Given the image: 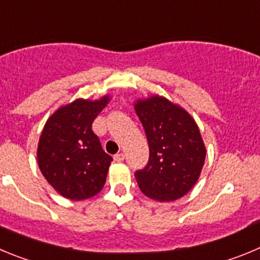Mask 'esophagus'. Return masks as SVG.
Instances as JSON below:
<instances>
[{
	"mask_svg": "<svg viewBox=\"0 0 260 260\" xmlns=\"http://www.w3.org/2000/svg\"><path fill=\"white\" fill-rule=\"evenodd\" d=\"M114 160H115V162H123V160H124V154L119 153L116 154V155H114Z\"/></svg>",
	"mask_w": 260,
	"mask_h": 260,
	"instance_id": "34e87169",
	"label": "esophagus"
}]
</instances>
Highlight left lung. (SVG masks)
<instances>
[{"instance_id": "1", "label": "left lung", "mask_w": 260, "mask_h": 260, "mask_svg": "<svg viewBox=\"0 0 260 260\" xmlns=\"http://www.w3.org/2000/svg\"><path fill=\"white\" fill-rule=\"evenodd\" d=\"M149 142V163L135 177L146 197L170 202L184 197L200 179L206 146L193 116L163 95L135 102Z\"/></svg>"}]
</instances>
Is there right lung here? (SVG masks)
Instances as JSON below:
<instances>
[{
	"label": "right lung",
	"mask_w": 260,
	"mask_h": 260,
	"mask_svg": "<svg viewBox=\"0 0 260 260\" xmlns=\"http://www.w3.org/2000/svg\"><path fill=\"white\" fill-rule=\"evenodd\" d=\"M110 102L78 98L49 116L37 145V163L62 197L83 201L101 191L113 158L102 150L92 123Z\"/></svg>",
	"instance_id": "1"
}]
</instances>
